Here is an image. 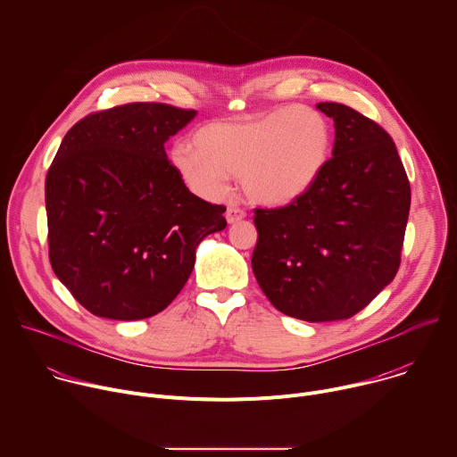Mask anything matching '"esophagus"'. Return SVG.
Listing matches in <instances>:
<instances>
[{"label":"esophagus","instance_id":"esophagus-1","mask_svg":"<svg viewBox=\"0 0 457 457\" xmlns=\"http://www.w3.org/2000/svg\"><path fill=\"white\" fill-rule=\"evenodd\" d=\"M244 217H245V212H244L242 208H238V206H228V210H226V219H228L229 224L238 222V220H242Z\"/></svg>","mask_w":457,"mask_h":457}]
</instances>
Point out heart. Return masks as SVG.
Returning a JSON list of instances; mask_svg holds the SVG:
<instances>
[{
  "label": "heart",
  "mask_w": 457,
  "mask_h": 457,
  "mask_svg": "<svg viewBox=\"0 0 457 457\" xmlns=\"http://www.w3.org/2000/svg\"><path fill=\"white\" fill-rule=\"evenodd\" d=\"M193 145L171 150V164L193 193L219 199L229 175H238L249 199L280 206L303 195L328 166L333 124L312 106L293 104L212 120L195 132Z\"/></svg>",
  "instance_id": "1"
}]
</instances>
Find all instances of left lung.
<instances>
[{
    "mask_svg": "<svg viewBox=\"0 0 457 457\" xmlns=\"http://www.w3.org/2000/svg\"><path fill=\"white\" fill-rule=\"evenodd\" d=\"M316 108L335 120L333 157L293 203L254 208V278L287 316L335 321L360 312L395 280L411 210L396 145L372 119L340 103Z\"/></svg>",
    "mask_w": 457,
    "mask_h": 457,
    "instance_id": "1",
    "label": "left lung"
}]
</instances>
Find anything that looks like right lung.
I'll list each match as a JSON object with an SVG mask.
<instances>
[{
	"label": "right lung",
	"mask_w": 457,
	"mask_h": 457,
	"mask_svg": "<svg viewBox=\"0 0 457 457\" xmlns=\"http://www.w3.org/2000/svg\"><path fill=\"white\" fill-rule=\"evenodd\" d=\"M195 117L166 103L92 112L64 136L45 180L48 258L92 314L143 320L187 282L199 242L226 228L193 195L164 143Z\"/></svg>",
	"instance_id": "obj_1"
}]
</instances>
